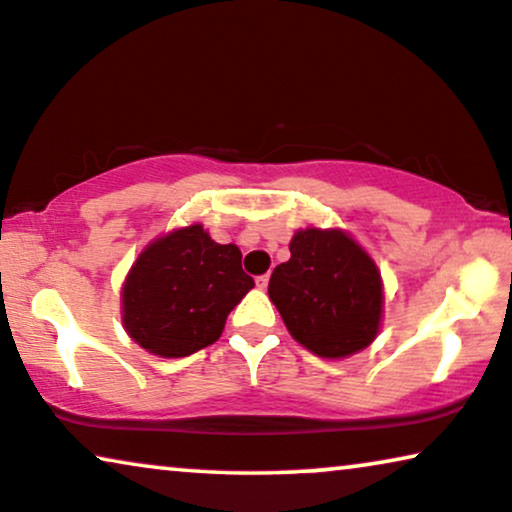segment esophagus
I'll use <instances>...</instances> for the list:
<instances>
[{
  "instance_id": "obj_1",
  "label": "esophagus",
  "mask_w": 512,
  "mask_h": 512,
  "mask_svg": "<svg viewBox=\"0 0 512 512\" xmlns=\"http://www.w3.org/2000/svg\"><path fill=\"white\" fill-rule=\"evenodd\" d=\"M267 285H269V274L257 276V288H260V290H267Z\"/></svg>"
}]
</instances>
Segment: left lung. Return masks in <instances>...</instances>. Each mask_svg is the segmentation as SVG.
Here are the masks:
<instances>
[{
    "label": "left lung",
    "instance_id": "1",
    "mask_svg": "<svg viewBox=\"0 0 512 512\" xmlns=\"http://www.w3.org/2000/svg\"><path fill=\"white\" fill-rule=\"evenodd\" d=\"M269 297L285 327L320 358H346L379 335L384 285L377 264L342 229H299Z\"/></svg>",
    "mask_w": 512,
    "mask_h": 512
}]
</instances>
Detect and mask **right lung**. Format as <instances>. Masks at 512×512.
I'll list each match as a JSON object with an SVG mask.
<instances>
[{"label":"right lung","instance_id":"obj_1","mask_svg":"<svg viewBox=\"0 0 512 512\" xmlns=\"http://www.w3.org/2000/svg\"><path fill=\"white\" fill-rule=\"evenodd\" d=\"M255 288L241 250L201 224L159 236L140 252L121 288L128 337L161 358H185L217 342L229 311Z\"/></svg>","mask_w":512,"mask_h":512}]
</instances>
